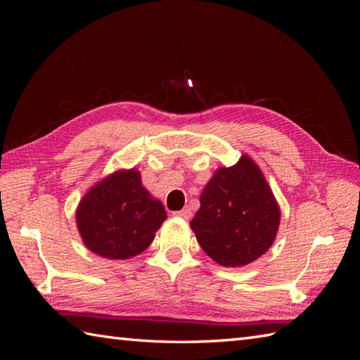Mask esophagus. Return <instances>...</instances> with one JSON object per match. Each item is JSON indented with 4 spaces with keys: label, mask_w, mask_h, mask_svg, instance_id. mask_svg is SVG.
Returning <instances> with one entry per match:
<instances>
[{
    "label": "esophagus",
    "mask_w": 360,
    "mask_h": 360,
    "mask_svg": "<svg viewBox=\"0 0 360 360\" xmlns=\"http://www.w3.org/2000/svg\"><path fill=\"white\" fill-rule=\"evenodd\" d=\"M174 216H177V217H181V219H184V221H189L191 219V216H192V212H191V209H183V210H179V212H174Z\"/></svg>",
    "instance_id": "1"
}]
</instances>
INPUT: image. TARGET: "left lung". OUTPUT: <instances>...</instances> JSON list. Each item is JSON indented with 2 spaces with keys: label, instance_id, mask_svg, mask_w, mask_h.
Segmentation results:
<instances>
[{
  "label": "left lung",
  "instance_id": "left-lung-1",
  "mask_svg": "<svg viewBox=\"0 0 360 360\" xmlns=\"http://www.w3.org/2000/svg\"><path fill=\"white\" fill-rule=\"evenodd\" d=\"M191 221L204 252L225 267L252 263L274 243L281 212L266 179L249 156L219 168L207 183Z\"/></svg>",
  "mask_w": 360,
  "mask_h": 360
}]
</instances>
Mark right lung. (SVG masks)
<instances>
[{
    "label": "right lung",
    "instance_id": "right-lung-1",
    "mask_svg": "<svg viewBox=\"0 0 360 360\" xmlns=\"http://www.w3.org/2000/svg\"><path fill=\"white\" fill-rule=\"evenodd\" d=\"M167 219L160 201L150 197L135 169L117 171L84 195L76 224L85 246L110 259L146 250Z\"/></svg>",
    "mask_w": 360,
    "mask_h": 360
}]
</instances>
